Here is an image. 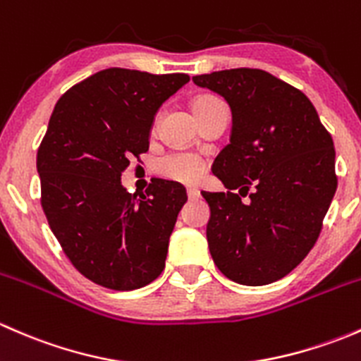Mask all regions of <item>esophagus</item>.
<instances>
[{
    "instance_id": "esophagus-1",
    "label": "esophagus",
    "mask_w": 361,
    "mask_h": 361,
    "mask_svg": "<svg viewBox=\"0 0 361 361\" xmlns=\"http://www.w3.org/2000/svg\"><path fill=\"white\" fill-rule=\"evenodd\" d=\"M187 195L188 199H199L201 197V192H199L197 188H187Z\"/></svg>"
}]
</instances>
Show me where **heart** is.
I'll use <instances>...</instances> for the list:
<instances>
[{
  "label": "heart",
  "instance_id": "heart-1",
  "mask_svg": "<svg viewBox=\"0 0 361 361\" xmlns=\"http://www.w3.org/2000/svg\"><path fill=\"white\" fill-rule=\"evenodd\" d=\"M216 97L202 96L194 103L195 108L214 101ZM155 173L162 178L173 181H181V183H197L204 174V162L201 157L190 154V152H169L166 155H160L155 160Z\"/></svg>",
  "mask_w": 361,
  "mask_h": 361
}]
</instances>
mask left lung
<instances>
[{
  "instance_id": "left-lung-1",
  "label": "left lung",
  "mask_w": 361,
  "mask_h": 361,
  "mask_svg": "<svg viewBox=\"0 0 361 361\" xmlns=\"http://www.w3.org/2000/svg\"><path fill=\"white\" fill-rule=\"evenodd\" d=\"M192 80L232 110L231 143L213 164L227 192H202L211 257L239 285L278 281L307 257L323 228L337 190L332 136L307 96L271 73L235 68Z\"/></svg>"
}]
</instances>
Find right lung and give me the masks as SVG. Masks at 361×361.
Instances as JSON below:
<instances>
[{"mask_svg":"<svg viewBox=\"0 0 361 361\" xmlns=\"http://www.w3.org/2000/svg\"><path fill=\"white\" fill-rule=\"evenodd\" d=\"M188 80L108 68L73 85L54 108L36 155L39 201L73 267L96 285L127 292L164 271L187 190L157 178L137 199L120 176L148 152L155 113Z\"/></svg>","mask_w":361,"mask_h":361,"instance_id":"add662e5","label":"right lung"}]
</instances>
